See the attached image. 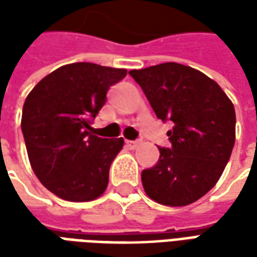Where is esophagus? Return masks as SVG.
I'll list each match as a JSON object with an SVG mask.
<instances>
[{
	"instance_id": "34e87169",
	"label": "esophagus",
	"mask_w": 257,
	"mask_h": 257,
	"mask_svg": "<svg viewBox=\"0 0 257 257\" xmlns=\"http://www.w3.org/2000/svg\"><path fill=\"white\" fill-rule=\"evenodd\" d=\"M125 143H126V146H128L129 149H136V147L139 146V142H138V140H126Z\"/></svg>"
}]
</instances>
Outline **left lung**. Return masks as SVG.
Returning <instances> with one entry per match:
<instances>
[{"instance_id":"obj_1","label":"left lung","mask_w":257,"mask_h":257,"mask_svg":"<svg viewBox=\"0 0 257 257\" xmlns=\"http://www.w3.org/2000/svg\"><path fill=\"white\" fill-rule=\"evenodd\" d=\"M164 122L171 147H158L154 167L142 172L146 194L162 205L184 206L208 193L221 176L235 142V110L213 79L195 68L162 63L131 70Z\"/></svg>"}]
</instances>
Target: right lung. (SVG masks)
<instances>
[{"mask_svg":"<svg viewBox=\"0 0 257 257\" xmlns=\"http://www.w3.org/2000/svg\"><path fill=\"white\" fill-rule=\"evenodd\" d=\"M125 75V68L66 64L42 78L27 96L22 132L31 168L62 199L82 202L104 193L110 165L123 139L99 138L90 123L104 106L110 86Z\"/></svg>","mask_w":257,"mask_h":257,"instance_id":"1","label":"right lung"}]
</instances>
